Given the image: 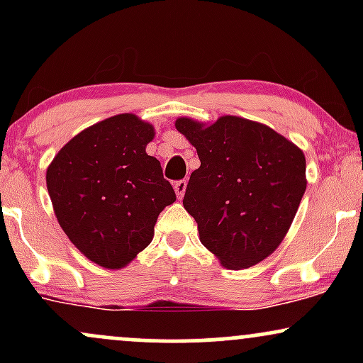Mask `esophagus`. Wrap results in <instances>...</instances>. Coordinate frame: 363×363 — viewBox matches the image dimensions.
<instances>
[{
  "label": "esophagus",
  "mask_w": 363,
  "mask_h": 363,
  "mask_svg": "<svg viewBox=\"0 0 363 363\" xmlns=\"http://www.w3.org/2000/svg\"><path fill=\"white\" fill-rule=\"evenodd\" d=\"M186 187H187L186 179H182V181H177L176 184H174V191H176L177 199H182V196H184V193H186Z\"/></svg>",
  "instance_id": "esophagus-1"
}]
</instances>
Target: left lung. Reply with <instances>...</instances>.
Wrapping results in <instances>:
<instances>
[{
	"mask_svg": "<svg viewBox=\"0 0 363 363\" xmlns=\"http://www.w3.org/2000/svg\"><path fill=\"white\" fill-rule=\"evenodd\" d=\"M176 129L198 152L186 211L199 240L228 269H245L285 239L306 193V155L266 124L222 116L211 124L177 118Z\"/></svg>",
	"mask_w": 363,
	"mask_h": 363,
	"instance_id": "1",
	"label": "left lung"
}]
</instances>
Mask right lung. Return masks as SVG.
Returning <instances> with one entry per match:
<instances>
[{
	"label": "right lung",
	"mask_w": 363,
	"mask_h": 363,
	"mask_svg": "<svg viewBox=\"0 0 363 363\" xmlns=\"http://www.w3.org/2000/svg\"><path fill=\"white\" fill-rule=\"evenodd\" d=\"M155 128L118 114L83 129L45 172L57 222L91 262L121 269L153 239L158 215L176 201L160 162L147 153Z\"/></svg>",
	"instance_id": "obj_1"
}]
</instances>
